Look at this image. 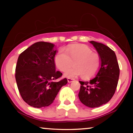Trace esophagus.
I'll use <instances>...</instances> for the list:
<instances>
[{
    "label": "esophagus",
    "instance_id": "1",
    "mask_svg": "<svg viewBox=\"0 0 133 133\" xmlns=\"http://www.w3.org/2000/svg\"><path fill=\"white\" fill-rule=\"evenodd\" d=\"M67 80H68V82H69V83H71V82H72V81H74L73 79H71V78H68V79H67Z\"/></svg>",
    "mask_w": 133,
    "mask_h": 133
}]
</instances>
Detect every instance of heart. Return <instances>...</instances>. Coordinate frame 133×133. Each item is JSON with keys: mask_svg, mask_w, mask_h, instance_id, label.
Listing matches in <instances>:
<instances>
[{"mask_svg": "<svg viewBox=\"0 0 133 133\" xmlns=\"http://www.w3.org/2000/svg\"><path fill=\"white\" fill-rule=\"evenodd\" d=\"M59 51L56 54L54 62L57 68L66 71L74 62L75 66L65 72V76L72 78L81 75L88 79L96 75L101 65V57L98 52L84 44H74Z\"/></svg>", "mask_w": 133, "mask_h": 133, "instance_id": "1", "label": "heart"}]
</instances>
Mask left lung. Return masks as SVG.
Here are the masks:
<instances>
[{
  "mask_svg": "<svg viewBox=\"0 0 133 133\" xmlns=\"http://www.w3.org/2000/svg\"><path fill=\"white\" fill-rule=\"evenodd\" d=\"M101 57V66L94 79L79 81L80 101L90 108H96L109 102L115 93L119 81L120 69L116 54L101 43L90 41Z\"/></svg>",
  "mask_w": 133,
  "mask_h": 133,
  "instance_id": "1",
  "label": "left lung"
}]
</instances>
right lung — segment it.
<instances>
[{"mask_svg":"<svg viewBox=\"0 0 133 133\" xmlns=\"http://www.w3.org/2000/svg\"><path fill=\"white\" fill-rule=\"evenodd\" d=\"M54 45L38 42L20 54L16 67L17 88L23 101L34 108L48 107L68 82L57 81L62 73L56 71Z\"/></svg>","mask_w":133,"mask_h":133,"instance_id":"right-lung-1","label":"right lung"}]
</instances>
